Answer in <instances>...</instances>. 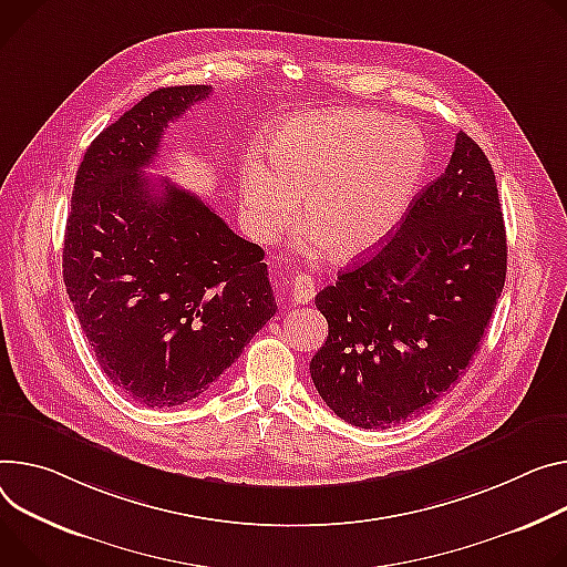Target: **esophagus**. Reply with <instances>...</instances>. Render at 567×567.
Listing matches in <instances>:
<instances>
[{
    "label": "esophagus",
    "instance_id": "esophagus-1",
    "mask_svg": "<svg viewBox=\"0 0 567 567\" xmlns=\"http://www.w3.org/2000/svg\"><path fill=\"white\" fill-rule=\"evenodd\" d=\"M289 296H291V300H293L296 305L310 302L312 296H315V278L307 276V274L296 276L293 282H291V293H289Z\"/></svg>",
    "mask_w": 567,
    "mask_h": 567
}]
</instances>
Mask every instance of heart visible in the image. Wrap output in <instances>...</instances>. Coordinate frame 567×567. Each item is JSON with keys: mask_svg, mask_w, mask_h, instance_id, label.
<instances>
[{"mask_svg": "<svg viewBox=\"0 0 567 567\" xmlns=\"http://www.w3.org/2000/svg\"><path fill=\"white\" fill-rule=\"evenodd\" d=\"M267 165L248 158L241 178V213L252 237L285 233L302 200L310 224L300 250L326 246L337 260L375 250L400 224L427 169L425 135L380 111L293 115L267 140Z\"/></svg>", "mask_w": 567, "mask_h": 567, "instance_id": "obj_1", "label": "heart"}]
</instances>
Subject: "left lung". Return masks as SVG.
Returning a JSON list of instances; mask_svg holds the SVG:
<instances>
[{
    "label": "left lung",
    "mask_w": 567,
    "mask_h": 567,
    "mask_svg": "<svg viewBox=\"0 0 567 567\" xmlns=\"http://www.w3.org/2000/svg\"><path fill=\"white\" fill-rule=\"evenodd\" d=\"M504 278L495 174L458 131L445 172L411 200L400 230L317 293L328 319L310 362L319 395L362 430L419 416L473 362Z\"/></svg>",
    "instance_id": "1"
}]
</instances>
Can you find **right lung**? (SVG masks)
Segmentation results:
<instances>
[{"label": "right lung", "mask_w": 567, "mask_h": 567, "mask_svg": "<svg viewBox=\"0 0 567 567\" xmlns=\"http://www.w3.org/2000/svg\"><path fill=\"white\" fill-rule=\"evenodd\" d=\"M210 92L153 90L92 140L74 181L63 280L101 371L144 406L208 391L278 310L265 250L142 174L169 122Z\"/></svg>", "instance_id": "1"}]
</instances>
